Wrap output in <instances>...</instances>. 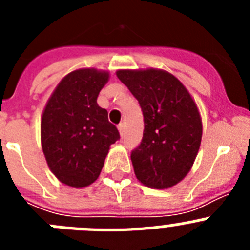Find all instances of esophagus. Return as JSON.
I'll use <instances>...</instances> for the list:
<instances>
[{
    "mask_svg": "<svg viewBox=\"0 0 250 250\" xmlns=\"http://www.w3.org/2000/svg\"><path fill=\"white\" fill-rule=\"evenodd\" d=\"M118 129H119V132H120V135L123 136L124 135V130H125V125H124V124H120V125L118 126Z\"/></svg>",
    "mask_w": 250,
    "mask_h": 250,
    "instance_id": "obj_1",
    "label": "esophagus"
}]
</instances>
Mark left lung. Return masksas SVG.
<instances>
[{"instance_id":"8db88e82","label":"left lung","mask_w":250,"mask_h":250,"mask_svg":"<svg viewBox=\"0 0 250 250\" xmlns=\"http://www.w3.org/2000/svg\"><path fill=\"white\" fill-rule=\"evenodd\" d=\"M144 115L141 144L132 150L134 173L143 185L169 189L193 167L203 135L199 109L187 87L160 68L118 70Z\"/></svg>"}]
</instances>
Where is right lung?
I'll list each match as a JSON object with an SVG mask.
<instances>
[{"label":"right lung","instance_id":"right-lung-1","mask_svg":"<svg viewBox=\"0 0 250 250\" xmlns=\"http://www.w3.org/2000/svg\"><path fill=\"white\" fill-rule=\"evenodd\" d=\"M110 72L77 68L66 75L51 94L41 115V146L59 182L89 187L99 178L110 146L120 138L109 123L98 96Z\"/></svg>","mask_w":250,"mask_h":250}]
</instances>
